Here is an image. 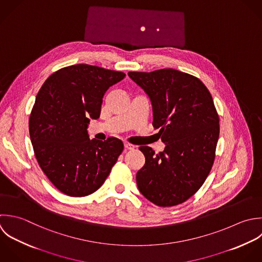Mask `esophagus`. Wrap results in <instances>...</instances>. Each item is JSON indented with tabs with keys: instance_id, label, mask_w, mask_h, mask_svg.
Returning <instances> with one entry per match:
<instances>
[{
	"instance_id": "34e87169",
	"label": "esophagus",
	"mask_w": 262,
	"mask_h": 262,
	"mask_svg": "<svg viewBox=\"0 0 262 262\" xmlns=\"http://www.w3.org/2000/svg\"><path fill=\"white\" fill-rule=\"evenodd\" d=\"M124 148L127 149V150H134L136 147L133 145V144H129V143H124Z\"/></svg>"
}]
</instances>
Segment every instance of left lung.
Instances as JSON below:
<instances>
[{"instance_id": "1", "label": "left lung", "mask_w": 262, "mask_h": 262, "mask_svg": "<svg viewBox=\"0 0 262 262\" xmlns=\"http://www.w3.org/2000/svg\"><path fill=\"white\" fill-rule=\"evenodd\" d=\"M128 75L149 95L153 127L166 145L158 154L139 148L145 164L138 188L157 206L182 204L202 187L215 160L220 116L212 96L198 77L172 68Z\"/></svg>"}]
</instances>
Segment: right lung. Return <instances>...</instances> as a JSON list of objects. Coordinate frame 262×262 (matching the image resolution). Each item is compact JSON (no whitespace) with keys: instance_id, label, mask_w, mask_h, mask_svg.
Returning a JSON list of instances; mask_svg holds the SVG:
<instances>
[{"instance_id":"add662e5","label":"right lung","mask_w":262,"mask_h":262,"mask_svg":"<svg viewBox=\"0 0 262 262\" xmlns=\"http://www.w3.org/2000/svg\"><path fill=\"white\" fill-rule=\"evenodd\" d=\"M125 73L88 64L63 67L39 89L28 127L36 161L63 194L84 197L106 181L123 151L121 140H90V117L100 116L103 96Z\"/></svg>"}]
</instances>
